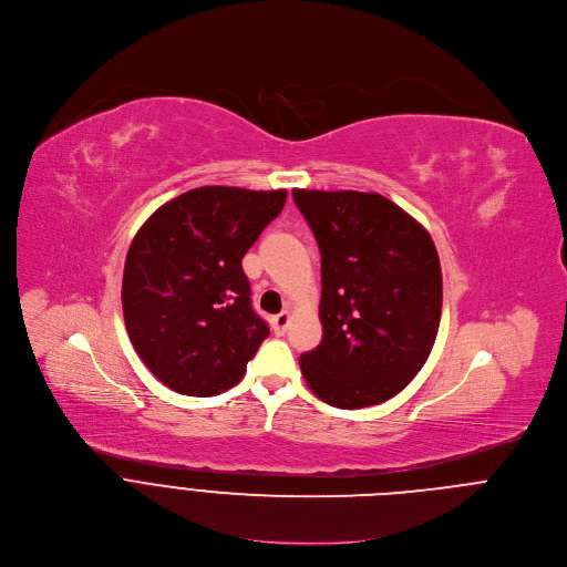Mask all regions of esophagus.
<instances>
[{"instance_id":"34e87169","label":"esophagus","mask_w":567,"mask_h":567,"mask_svg":"<svg viewBox=\"0 0 567 567\" xmlns=\"http://www.w3.org/2000/svg\"><path fill=\"white\" fill-rule=\"evenodd\" d=\"M289 320H291L289 311H282V313H278V316L271 320V329L276 331V336H282V333L287 331V327H289Z\"/></svg>"}]
</instances>
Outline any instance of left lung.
<instances>
[{
  "instance_id": "1",
  "label": "left lung",
  "mask_w": 567,
  "mask_h": 567,
  "mask_svg": "<svg viewBox=\"0 0 567 567\" xmlns=\"http://www.w3.org/2000/svg\"><path fill=\"white\" fill-rule=\"evenodd\" d=\"M320 247L322 342L300 355L309 389L338 409L375 406L424 367L442 318L431 234L375 192L293 189Z\"/></svg>"
}]
</instances>
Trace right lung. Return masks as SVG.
<instances>
[{"label":"right lung","mask_w":567,"mask_h":567,"mask_svg":"<svg viewBox=\"0 0 567 567\" xmlns=\"http://www.w3.org/2000/svg\"><path fill=\"white\" fill-rule=\"evenodd\" d=\"M285 200V189L196 187L136 231L121 287L125 329L172 391L212 398L236 386L269 336L251 307L243 256Z\"/></svg>","instance_id":"1"}]
</instances>
